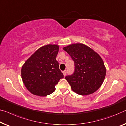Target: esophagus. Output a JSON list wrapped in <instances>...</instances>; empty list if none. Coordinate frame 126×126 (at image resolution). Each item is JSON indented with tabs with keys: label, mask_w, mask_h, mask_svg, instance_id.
Instances as JSON below:
<instances>
[{
	"label": "esophagus",
	"mask_w": 126,
	"mask_h": 126,
	"mask_svg": "<svg viewBox=\"0 0 126 126\" xmlns=\"http://www.w3.org/2000/svg\"><path fill=\"white\" fill-rule=\"evenodd\" d=\"M67 72V70H64V71H63V75H64V76H65V75H66Z\"/></svg>",
	"instance_id": "esophagus-1"
}]
</instances>
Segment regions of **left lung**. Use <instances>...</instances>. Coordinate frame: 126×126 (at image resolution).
Masks as SVG:
<instances>
[{
	"label": "left lung",
	"instance_id": "1",
	"mask_svg": "<svg viewBox=\"0 0 126 126\" xmlns=\"http://www.w3.org/2000/svg\"><path fill=\"white\" fill-rule=\"evenodd\" d=\"M75 63L73 74L65 77L71 89L80 95H85L97 91L106 75V68L102 58L89 47L75 44L63 48Z\"/></svg>",
	"mask_w": 126,
	"mask_h": 126
}]
</instances>
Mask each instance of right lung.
Segmentation results:
<instances>
[{"label":"right lung","instance_id":"add662e5","mask_svg":"<svg viewBox=\"0 0 126 126\" xmlns=\"http://www.w3.org/2000/svg\"><path fill=\"white\" fill-rule=\"evenodd\" d=\"M59 51L57 45L41 47L28 58L21 68V77L25 87L33 94L41 97L55 91V85L64 75L56 60Z\"/></svg>","mask_w":126,"mask_h":126}]
</instances>
